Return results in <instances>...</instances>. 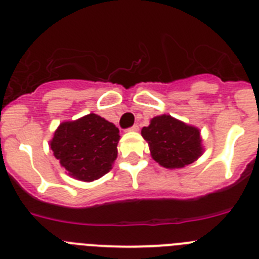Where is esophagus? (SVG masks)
I'll list each match as a JSON object with an SVG mask.
<instances>
[{
    "instance_id": "esophagus-1",
    "label": "esophagus",
    "mask_w": 259,
    "mask_h": 259,
    "mask_svg": "<svg viewBox=\"0 0 259 259\" xmlns=\"http://www.w3.org/2000/svg\"><path fill=\"white\" fill-rule=\"evenodd\" d=\"M130 131H134V132H137V131H139V125H137V124L132 125V127H131V128H130Z\"/></svg>"
}]
</instances>
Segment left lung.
Listing matches in <instances>:
<instances>
[{
  "label": "left lung",
  "mask_w": 259,
  "mask_h": 259,
  "mask_svg": "<svg viewBox=\"0 0 259 259\" xmlns=\"http://www.w3.org/2000/svg\"><path fill=\"white\" fill-rule=\"evenodd\" d=\"M141 136L149 145L153 159L171 170L193 163L203 153L200 130L166 114L150 119Z\"/></svg>",
  "instance_id": "1"
}]
</instances>
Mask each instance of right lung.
Returning <instances> with one entry per match:
<instances>
[{"mask_svg": "<svg viewBox=\"0 0 259 259\" xmlns=\"http://www.w3.org/2000/svg\"><path fill=\"white\" fill-rule=\"evenodd\" d=\"M119 130L97 114L62 122L50 140L53 154L66 174L93 182L109 172L118 157Z\"/></svg>", "mask_w": 259, "mask_h": 259, "instance_id": "1", "label": "right lung"}]
</instances>
